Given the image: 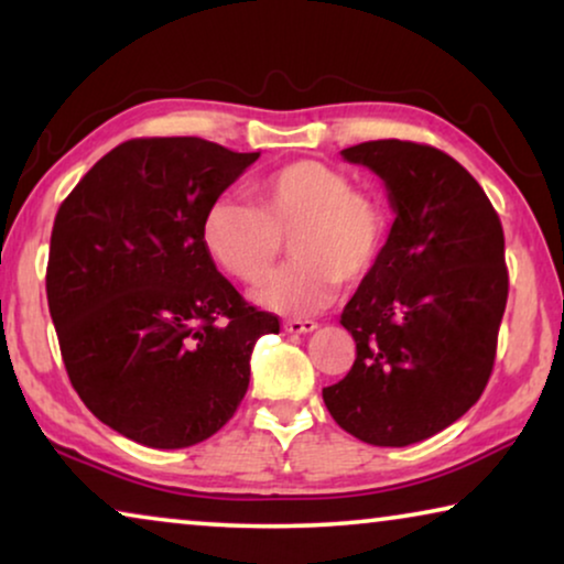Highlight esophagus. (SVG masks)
<instances>
[{"label": "esophagus", "mask_w": 564, "mask_h": 564, "mask_svg": "<svg viewBox=\"0 0 564 564\" xmlns=\"http://www.w3.org/2000/svg\"><path fill=\"white\" fill-rule=\"evenodd\" d=\"M318 328V323L311 321V318H288L284 321V330H290V334H311V330Z\"/></svg>", "instance_id": "34e87169"}]
</instances>
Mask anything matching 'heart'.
I'll use <instances>...</instances> for the list:
<instances>
[{
	"instance_id": "heart-1",
	"label": "heart",
	"mask_w": 564,
	"mask_h": 564,
	"mask_svg": "<svg viewBox=\"0 0 564 564\" xmlns=\"http://www.w3.org/2000/svg\"><path fill=\"white\" fill-rule=\"evenodd\" d=\"M257 205L218 197L205 210L203 243L215 264L253 284L272 272L290 238L295 261L253 292L276 313L321 311L341 284L367 280L390 238L380 195L354 187L351 176L303 159L267 174L253 187Z\"/></svg>"
}]
</instances>
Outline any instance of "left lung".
I'll use <instances>...</instances> for the list:
<instances>
[{"label": "left lung", "instance_id": "obj_1", "mask_svg": "<svg viewBox=\"0 0 564 564\" xmlns=\"http://www.w3.org/2000/svg\"><path fill=\"white\" fill-rule=\"evenodd\" d=\"M341 156L382 176L398 218L344 307L357 359L323 403L361 442L408 446L462 419L490 380L508 300L503 226L475 176L434 145L388 138Z\"/></svg>", "mask_w": 564, "mask_h": 564}]
</instances>
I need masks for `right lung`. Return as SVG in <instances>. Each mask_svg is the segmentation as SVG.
Instances as JSON below:
<instances>
[{
	"mask_svg": "<svg viewBox=\"0 0 564 564\" xmlns=\"http://www.w3.org/2000/svg\"><path fill=\"white\" fill-rule=\"evenodd\" d=\"M257 159L205 138H130L58 207L45 292L68 380L138 444L182 449L220 431L249 390L253 344L280 330L203 243L205 210Z\"/></svg>",
	"mask_w": 564,
	"mask_h": 564,
	"instance_id": "obj_1",
	"label": "right lung"
}]
</instances>
